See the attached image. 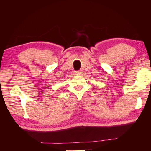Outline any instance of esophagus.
Segmentation results:
<instances>
[{
  "label": "esophagus",
  "instance_id": "esophagus-1",
  "mask_svg": "<svg viewBox=\"0 0 151 151\" xmlns=\"http://www.w3.org/2000/svg\"><path fill=\"white\" fill-rule=\"evenodd\" d=\"M82 70H78V71H75V74L77 75H79L81 74Z\"/></svg>",
  "mask_w": 151,
  "mask_h": 151
}]
</instances>
